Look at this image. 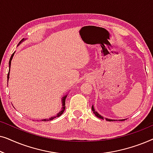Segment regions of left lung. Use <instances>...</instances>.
Returning a JSON list of instances; mask_svg holds the SVG:
<instances>
[{
  "label": "left lung",
  "instance_id": "8db88e82",
  "mask_svg": "<svg viewBox=\"0 0 153 153\" xmlns=\"http://www.w3.org/2000/svg\"><path fill=\"white\" fill-rule=\"evenodd\" d=\"M92 111H93V114L95 115L97 117V118H101V119H104V117H102L101 115H100L99 114H98V113L97 112V111H95V108H94V106H93V105L92 106ZM106 120L107 121H114V120H112V119H108V118H105ZM125 119H122V120H125Z\"/></svg>",
  "mask_w": 153,
  "mask_h": 153
}]
</instances>
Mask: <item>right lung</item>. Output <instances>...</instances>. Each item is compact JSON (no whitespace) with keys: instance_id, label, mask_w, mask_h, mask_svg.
Wrapping results in <instances>:
<instances>
[{"instance_id":"right-lung-1","label":"right lung","mask_w":153,"mask_h":153,"mask_svg":"<svg viewBox=\"0 0 153 153\" xmlns=\"http://www.w3.org/2000/svg\"><path fill=\"white\" fill-rule=\"evenodd\" d=\"M26 39H24V38L22 39V40L20 41V42L19 43L18 46L21 43L23 42L26 40ZM14 53H15V52H14V53H12V55L11 56V57H10V61H9V72H8V74H7V83H8V80H9V78H10V66H11V61H12V58H13V56H14ZM67 96H68V95H65L64 96V97H62V100H61V101H62V108H61V111H60L59 113H58V114H57V115H56L55 116H52V117H51V118H49V119H43V120H42V121H49V120H53V119H54V118H57V117H59V116H61V115H62V114H63V112H64V111H65V99H66Z\"/></svg>"}]
</instances>
